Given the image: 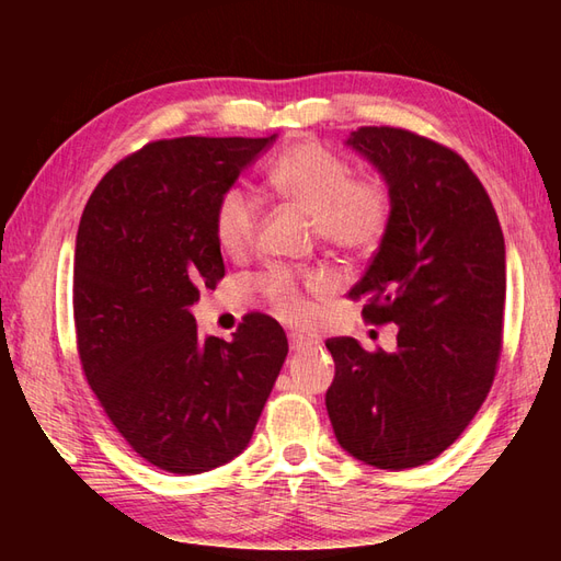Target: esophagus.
Instances as JSON below:
<instances>
[{"label": "esophagus", "mask_w": 561, "mask_h": 561, "mask_svg": "<svg viewBox=\"0 0 561 561\" xmlns=\"http://www.w3.org/2000/svg\"><path fill=\"white\" fill-rule=\"evenodd\" d=\"M289 344H291V350H294V352H306V350H313V347H316V342H313V340L299 337V335H294V337L289 340Z\"/></svg>", "instance_id": "34e87169"}]
</instances>
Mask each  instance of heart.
Segmentation results:
<instances>
[{"label": "heart", "mask_w": 561, "mask_h": 561, "mask_svg": "<svg viewBox=\"0 0 561 561\" xmlns=\"http://www.w3.org/2000/svg\"><path fill=\"white\" fill-rule=\"evenodd\" d=\"M270 183L277 193L316 219L323 241L347 255H368L383 238L390 221V197L378 183H354V171L320 141L304 139L274 161ZM260 224V199L250 190L233 185L224 190L214 207V236L226 253H243L253 243ZM311 289H325L328 277L311 274ZM262 289L274 308L304 323L308 306L299 279L287 270H270Z\"/></svg>", "instance_id": "1"}]
</instances>
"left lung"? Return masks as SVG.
Returning a JSON list of instances; mask_svg holds the SVG:
<instances>
[{
	"label": "left lung",
	"instance_id": "8db88e82",
	"mask_svg": "<svg viewBox=\"0 0 561 561\" xmlns=\"http://www.w3.org/2000/svg\"><path fill=\"white\" fill-rule=\"evenodd\" d=\"M383 178L390 221L350 291L364 318L396 323L392 352L325 342V408L340 446L380 470L434 460L478 414L502 352L506 248L490 195L456 151L398 127L344 141Z\"/></svg>",
	"mask_w": 561,
	"mask_h": 561
}]
</instances>
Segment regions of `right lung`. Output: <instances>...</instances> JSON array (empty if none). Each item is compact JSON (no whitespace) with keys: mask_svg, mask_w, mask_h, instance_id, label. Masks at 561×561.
Returning a JSON list of instances; mask_svg holds the SVG:
<instances>
[{"mask_svg":"<svg viewBox=\"0 0 561 561\" xmlns=\"http://www.w3.org/2000/svg\"><path fill=\"white\" fill-rule=\"evenodd\" d=\"M277 135L147 145L103 175L81 214L75 320L83 374L147 462L199 474L250 444L287 359L277 320L202 337L193 306L224 277L214 207Z\"/></svg>","mask_w":561,"mask_h":561,"instance_id":"1","label":"right lung"}]
</instances>
